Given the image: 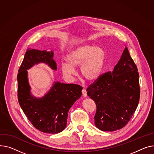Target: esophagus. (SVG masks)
Here are the masks:
<instances>
[{
	"instance_id": "esophagus-1",
	"label": "esophagus",
	"mask_w": 154,
	"mask_h": 154,
	"mask_svg": "<svg viewBox=\"0 0 154 154\" xmlns=\"http://www.w3.org/2000/svg\"><path fill=\"white\" fill-rule=\"evenodd\" d=\"M82 94L83 97H86L87 96V91L85 89H83L82 90Z\"/></svg>"
}]
</instances>
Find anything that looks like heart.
Masks as SVG:
<instances>
[{
	"mask_svg": "<svg viewBox=\"0 0 154 154\" xmlns=\"http://www.w3.org/2000/svg\"><path fill=\"white\" fill-rule=\"evenodd\" d=\"M106 55L100 47L84 45L71 51L66 56V61L61 63L63 75L68 79L76 75L75 68L80 66V73L86 79L94 81L99 78L103 71Z\"/></svg>",
	"mask_w": 154,
	"mask_h": 154,
	"instance_id": "heart-1",
	"label": "heart"
}]
</instances>
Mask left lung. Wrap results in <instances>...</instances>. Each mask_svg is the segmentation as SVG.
<instances>
[{
    "label": "left lung",
    "mask_w": 154,
    "mask_h": 154,
    "mask_svg": "<svg viewBox=\"0 0 154 154\" xmlns=\"http://www.w3.org/2000/svg\"><path fill=\"white\" fill-rule=\"evenodd\" d=\"M137 68L125 47L112 72L101 75L86 89L95 102L94 122L103 131H114L128 123L140 98Z\"/></svg>",
    "instance_id": "obj_1"
}]
</instances>
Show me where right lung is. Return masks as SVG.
I'll return each instance as SVG.
<instances>
[{
  "label": "right lung",
  "instance_id": "add662e5",
  "mask_svg": "<svg viewBox=\"0 0 154 154\" xmlns=\"http://www.w3.org/2000/svg\"><path fill=\"white\" fill-rule=\"evenodd\" d=\"M53 56V51L27 50L17 75L18 99L22 109L36 129L48 134H58L66 128L69 109L80 98L83 89L78 85L55 81L42 97L32 95L27 70L40 63L57 70Z\"/></svg>",
  "mask_w": 154,
  "mask_h": 154
}]
</instances>
